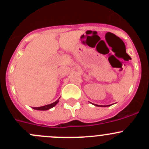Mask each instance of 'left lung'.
Segmentation results:
<instances>
[{
    "mask_svg": "<svg viewBox=\"0 0 149 149\" xmlns=\"http://www.w3.org/2000/svg\"><path fill=\"white\" fill-rule=\"evenodd\" d=\"M96 105V106H98V105H97V104H95ZM99 107H103V106H102V105H101V106H99ZM104 107H107L106 106V105H105V106H104Z\"/></svg>",
    "mask_w": 149,
    "mask_h": 149,
    "instance_id": "1",
    "label": "left lung"
}]
</instances>
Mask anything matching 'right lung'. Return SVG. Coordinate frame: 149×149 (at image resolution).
Masks as SVG:
<instances>
[{"mask_svg":"<svg viewBox=\"0 0 149 149\" xmlns=\"http://www.w3.org/2000/svg\"><path fill=\"white\" fill-rule=\"evenodd\" d=\"M58 102L59 101H58V100H57L56 102H53L52 104H49L45 105V106H42V107H33V109H37V110H47V109H50V108L55 107V105L58 103Z\"/></svg>","mask_w":149,"mask_h":149,"instance_id":"1","label":"right lung"}]
</instances>
